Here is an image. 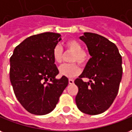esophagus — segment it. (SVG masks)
Returning <instances> with one entry per match:
<instances>
[{
    "label": "esophagus",
    "mask_w": 132,
    "mask_h": 132,
    "mask_svg": "<svg viewBox=\"0 0 132 132\" xmlns=\"http://www.w3.org/2000/svg\"><path fill=\"white\" fill-rule=\"evenodd\" d=\"M68 82H69V84L72 85V84H73V83H74V80H72V79H69Z\"/></svg>",
    "instance_id": "obj_1"
}]
</instances>
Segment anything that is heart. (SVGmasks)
I'll list each match as a JSON object with an SVG mask.
<instances>
[{"label":"heart","mask_w":132,"mask_h":132,"mask_svg":"<svg viewBox=\"0 0 132 132\" xmlns=\"http://www.w3.org/2000/svg\"><path fill=\"white\" fill-rule=\"evenodd\" d=\"M65 50L70 52L69 64H62L58 68L60 74L67 78H74L80 74V69L78 67V64L81 66H84L89 60L88 52L85 50L82 49L81 44L75 39H68L64 44ZM63 50L60 46L54 47L52 52V57L55 62L60 63L62 60Z\"/></svg>","instance_id":"b5f03b06"}]
</instances>
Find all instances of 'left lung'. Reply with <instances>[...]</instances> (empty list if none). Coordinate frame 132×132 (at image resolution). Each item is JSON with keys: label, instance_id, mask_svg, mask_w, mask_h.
<instances>
[{"label": "left lung", "instance_id": "left-lung-1", "mask_svg": "<svg viewBox=\"0 0 132 132\" xmlns=\"http://www.w3.org/2000/svg\"><path fill=\"white\" fill-rule=\"evenodd\" d=\"M91 58L75 84L78 88L75 102L79 110L90 115L106 111L119 92L122 78V58L115 44L99 34L85 32L80 37ZM83 78H89L86 83Z\"/></svg>", "mask_w": 132, "mask_h": 132}]
</instances>
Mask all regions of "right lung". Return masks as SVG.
Returning <instances> with one entry per match:
<instances>
[{"label":"right lung","mask_w":132,"mask_h":132,"mask_svg":"<svg viewBox=\"0 0 132 132\" xmlns=\"http://www.w3.org/2000/svg\"><path fill=\"white\" fill-rule=\"evenodd\" d=\"M60 34L46 32L26 38L10 58V80L16 98L34 115L50 113L68 85V78L57 80L59 71L52 52Z\"/></svg>","instance_id":"add662e5"}]
</instances>
